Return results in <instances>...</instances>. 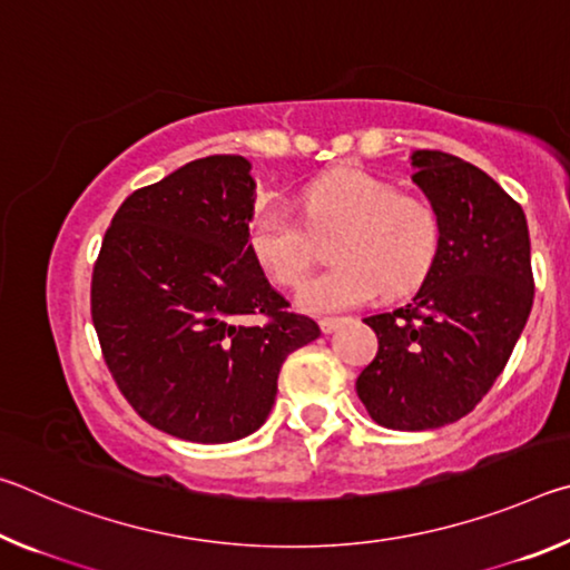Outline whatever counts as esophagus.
<instances>
[{"label":"esophagus","instance_id":"1","mask_svg":"<svg viewBox=\"0 0 570 570\" xmlns=\"http://www.w3.org/2000/svg\"><path fill=\"white\" fill-rule=\"evenodd\" d=\"M342 322H344V320H340V316H324V320L320 322V326H322L324 334H332Z\"/></svg>","mask_w":570,"mask_h":570}]
</instances>
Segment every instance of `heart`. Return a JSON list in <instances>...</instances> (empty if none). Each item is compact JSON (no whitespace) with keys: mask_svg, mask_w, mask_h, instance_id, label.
<instances>
[{"mask_svg":"<svg viewBox=\"0 0 570 570\" xmlns=\"http://www.w3.org/2000/svg\"><path fill=\"white\" fill-rule=\"evenodd\" d=\"M302 218L278 206H258L246 226V246L264 274L296 286L314 264V236L340 230L334 268L308 278L296 302L308 314H334L372 302L382 288L400 296L428 278L440 254L442 224L435 206L402 196L374 173L342 168L308 183L298 196ZM309 229L306 232L305 228Z\"/></svg>","mask_w":570,"mask_h":570,"instance_id":"obj_1","label":"heart"}]
</instances>
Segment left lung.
<instances>
[{
	"instance_id": "obj_1",
	"label": "left lung",
	"mask_w": 570,
	"mask_h": 570,
	"mask_svg": "<svg viewBox=\"0 0 570 570\" xmlns=\"http://www.w3.org/2000/svg\"><path fill=\"white\" fill-rule=\"evenodd\" d=\"M410 163L440 214V254L410 304L364 320L380 350L356 394L382 428L414 432L458 422L493 387L533 306V272L523 208L488 173L440 150Z\"/></svg>"
}]
</instances>
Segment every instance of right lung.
<instances>
[{
    "label": "right lung",
    "mask_w": 570,
    "mask_h": 570,
    "mask_svg": "<svg viewBox=\"0 0 570 570\" xmlns=\"http://www.w3.org/2000/svg\"><path fill=\"white\" fill-rule=\"evenodd\" d=\"M256 180L244 156L190 160L130 193L92 272V324L125 400L173 438L256 432L284 360L322 334L246 246Z\"/></svg>",
    "instance_id": "obj_1"
}]
</instances>
